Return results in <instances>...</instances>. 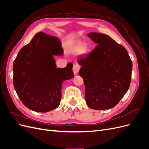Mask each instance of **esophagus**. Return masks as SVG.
<instances>
[{
	"label": "esophagus",
	"mask_w": 149,
	"mask_h": 149,
	"mask_svg": "<svg viewBox=\"0 0 149 149\" xmlns=\"http://www.w3.org/2000/svg\"><path fill=\"white\" fill-rule=\"evenodd\" d=\"M80 68V66L78 64H74L73 65V71L74 74H77L79 72Z\"/></svg>",
	"instance_id": "esophagus-1"
}]
</instances>
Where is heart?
Here are the masks:
<instances>
[{"mask_svg":"<svg viewBox=\"0 0 149 149\" xmlns=\"http://www.w3.org/2000/svg\"><path fill=\"white\" fill-rule=\"evenodd\" d=\"M68 52L71 53H77L79 56H86L89 52V47L86 43L80 42L71 43L68 47Z\"/></svg>","mask_w":149,"mask_h":149,"instance_id":"b5f03b06","label":"heart"}]
</instances>
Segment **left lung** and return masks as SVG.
<instances>
[{
    "label": "left lung",
    "instance_id": "1",
    "mask_svg": "<svg viewBox=\"0 0 149 149\" xmlns=\"http://www.w3.org/2000/svg\"><path fill=\"white\" fill-rule=\"evenodd\" d=\"M88 36L97 45L77 60L82 66L79 74L84 81L86 102L93 109H109L128 91L132 63L126 49L109 36L97 32Z\"/></svg>",
    "mask_w": 149,
    "mask_h": 149
}]
</instances>
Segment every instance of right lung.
I'll list each match as a JSON object with an SVG mask.
<instances>
[{
  "label": "right lung",
  "mask_w": 149,
  "mask_h": 149,
  "mask_svg": "<svg viewBox=\"0 0 149 149\" xmlns=\"http://www.w3.org/2000/svg\"><path fill=\"white\" fill-rule=\"evenodd\" d=\"M63 55L60 40L43 32L36 34L18 53L13 65V86L30 110L47 112L59 106L63 83L74 77L71 63L56 68L54 56Z\"/></svg>",
  "instance_id": "1"
}]
</instances>
